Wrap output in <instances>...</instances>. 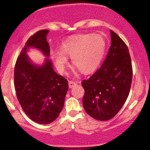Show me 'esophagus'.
I'll return each instance as SVG.
<instances>
[{
  "label": "esophagus",
  "mask_w": 150,
  "mask_h": 150,
  "mask_svg": "<svg viewBox=\"0 0 150 150\" xmlns=\"http://www.w3.org/2000/svg\"><path fill=\"white\" fill-rule=\"evenodd\" d=\"M77 85V83L76 82H74V81H69V87L70 88H72L74 87V86H75Z\"/></svg>",
  "instance_id": "obj_1"
}]
</instances>
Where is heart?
I'll use <instances>...</instances> for the list:
<instances>
[{
  "label": "heart",
  "mask_w": 150,
  "mask_h": 150,
  "mask_svg": "<svg viewBox=\"0 0 150 150\" xmlns=\"http://www.w3.org/2000/svg\"><path fill=\"white\" fill-rule=\"evenodd\" d=\"M106 48L105 40L99 35H80L62 43L61 50H53L51 57L59 72H64L68 65L67 57L83 74L93 72L99 66Z\"/></svg>",
  "instance_id": "1"
}]
</instances>
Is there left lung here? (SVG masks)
<instances>
[{
	"mask_svg": "<svg viewBox=\"0 0 150 150\" xmlns=\"http://www.w3.org/2000/svg\"><path fill=\"white\" fill-rule=\"evenodd\" d=\"M106 59L88 79L82 81L83 104L86 112L98 120H109L125 104L131 89L133 69L125 42L112 30Z\"/></svg>",
	"mask_w": 150,
	"mask_h": 150,
	"instance_id": "obj_1",
	"label": "left lung"
}]
</instances>
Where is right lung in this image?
<instances>
[{
	"label": "right lung",
	"mask_w": 150,
	"mask_h": 150,
	"mask_svg": "<svg viewBox=\"0 0 150 150\" xmlns=\"http://www.w3.org/2000/svg\"><path fill=\"white\" fill-rule=\"evenodd\" d=\"M48 33L41 30L30 36L14 67V87L19 104L32 120L40 124L51 123L57 118L69 87L65 78L54 72L49 59L38 67L30 63L25 54L28 48L35 47L48 57Z\"/></svg>",
	"instance_id": "obj_1"
}]
</instances>
